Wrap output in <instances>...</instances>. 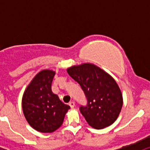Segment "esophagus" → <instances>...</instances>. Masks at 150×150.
Listing matches in <instances>:
<instances>
[{"instance_id": "1", "label": "esophagus", "mask_w": 150, "mask_h": 150, "mask_svg": "<svg viewBox=\"0 0 150 150\" xmlns=\"http://www.w3.org/2000/svg\"><path fill=\"white\" fill-rule=\"evenodd\" d=\"M69 105H70V107H71V108H73V107H75V102L74 101H71L70 103H69Z\"/></svg>"}]
</instances>
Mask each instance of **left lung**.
<instances>
[{"label":"left lung","instance_id":"1","mask_svg":"<svg viewBox=\"0 0 150 150\" xmlns=\"http://www.w3.org/2000/svg\"><path fill=\"white\" fill-rule=\"evenodd\" d=\"M67 72L80 85L86 97L88 104L79 110L90 126L102 129L114 122L123 104L121 90L115 79L91 63L74 65Z\"/></svg>","mask_w":150,"mask_h":150}]
</instances>
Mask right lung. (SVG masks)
<instances>
[{
  "label": "right lung",
  "instance_id": "1",
  "mask_svg": "<svg viewBox=\"0 0 150 150\" xmlns=\"http://www.w3.org/2000/svg\"><path fill=\"white\" fill-rule=\"evenodd\" d=\"M55 74V71L47 69L40 71L22 96L24 116L30 126L42 133H52L58 129L71 108L52 91Z\"/></svg>",
  "mask_w": 150,
  "mask_h": 150
}]
</instances>
